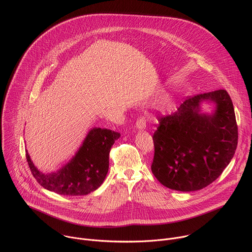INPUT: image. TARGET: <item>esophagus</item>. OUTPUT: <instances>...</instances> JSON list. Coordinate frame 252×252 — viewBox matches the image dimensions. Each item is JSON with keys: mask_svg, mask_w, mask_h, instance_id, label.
I'll return each instance as SVG.
<instances>
[{"mask_svg": "<svg viewBox=\"0 0 252 252\" xmlns=\"http://www.w3.org/2000/svg\"><path fill=\"white\" fill-rule=\"evenodd\" d=\"M148 118L146 116H140L137 121H136V124H135V127L137 129H145L147 127V120Z\"/></svg>", "mask_w": 252, "mask_h": 252, "instance_id": "34e87169", "label": "esophagus"}]
</instances>
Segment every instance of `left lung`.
Segmentation results:
<instances>
[{"instance_id": "1", "label": "left lung", "mask_w": 252, "mask_h": 252, "mask_svg": "<svg viewBox=\"0 0 252 252\" xmlns=\"http://www.w3.org/2000/svg\"><path fill=\"white\" fill-rule=\"evenodd\" d=\"M212 101V115L200 113L202 101ZM153 135L152 171L164 187L194 191L212 184L232 159L237 125L232 100L225 90L187 98L172 115L158 120Z\"/></svg>"}]
</instances>
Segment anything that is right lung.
<instances>
[{
    "label": "right lung",
    "instance_id": "obj_1",
    "mask_svg": "<svg viewBox=\"0 0 252 252\" xmlns=\"http://www.w3.org/2000/svg\"><path fill=\"white\" fill-rule=\"evenodd\" d=\"M120 132L94 127L83 145L67 163L57 171L43 173L35 167L26 151L29 167L37 182L46 189L65 196L89 194L97 189L109 171V156Z\"/></svg>",
    "mask_w": 252,
    "mask_h": 252
}]
</instances>
